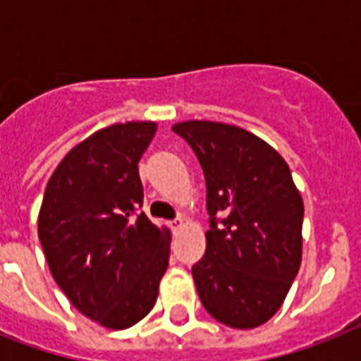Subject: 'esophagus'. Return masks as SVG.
Wrapping results in <instances>:
<instances>
[{"label": "esophagus", "mask_w": 361, "mask_h": 361, "mask_svg": "<svg viewBox=\"0 0 361 361\" xmlns=\"http://www.w3.org/2000/svg\"><path fill=\"white\" fill-rule=\"evenodd\" d=\"M170 228H172V232H178L183 228V221L181 219H176V221H170Z\"/></svg>", "instance_id": "1"}]
</instances>
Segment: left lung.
<instances>
[{"instance_id": "obj_1", "label": "left lung", "mask_w": 361, "mask_h": 361, "mask_svg": "<svg viewBox=\"0 0 361 361\" xmlns=\"http://www.w3.org/2000/svg\"><path fill=\"white\" fill-rule=\"evenodd\" d=\"M172 130L192 147L208 189L206 252L192 266L200 302L223 324L257 328L279 311L302 264V195L285 159L249 130L204 120Z\"/></svg>"}]
</instances>
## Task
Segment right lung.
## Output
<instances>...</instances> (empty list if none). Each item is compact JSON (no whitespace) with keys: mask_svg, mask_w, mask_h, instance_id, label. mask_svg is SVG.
<instances>
[{"mask_svg":"<svg viewBox=\"0 0 361 361\" xmlns=\"http://www.w3.org/2000/svg\"><path fill=\"white\" fill-rule=\"evenodd\" d=\"M155 130V121L95 130L61 159L39 212L56 283L82 314L110 330L152 311L169 268L170 231L136 215L144 198L138 161Z\"/></svg>","mask_w":361,"mask_h":361,"instance_id":"right-lung-1","label":"right lung"}]
</instances>
